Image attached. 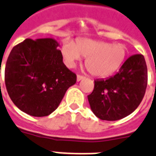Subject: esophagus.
Instances as JSON below:
<instances>
[{
    "label": "esophagus",
    "mask_w": 156,
    "mask_h": 156,
    "mask_svg": "<svg viewBox=\"0 0 156 156\" xmlns=\"http://www.w3.org/2000/svg\"><path fill=\"white\" fill-rule=\"evenodd\" d=\"M85 78V77H83V76H81V75H78L77 76V81L79 82L81 81V80H83V79H84Z\"/></svg>",
    "instance_id": "1"
}]
</instances>
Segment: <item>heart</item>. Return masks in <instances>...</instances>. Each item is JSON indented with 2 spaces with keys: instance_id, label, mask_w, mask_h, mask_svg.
<instances>
[{
  "instance_id": "obj_1",
  "label": "heart",
  "mask_w": 156,
  "mask_h": 156,
  "mask_svg": "<svg viewBox=\"0 0 156 156\" xmlns=\"http://www.w3.org/2000/svg\"><path fill=\"white\" fill-rule=\"evenodd\" d=\"M127 49L123 44H112L104 41L81 39L78 42L65 40L61 54L69 67H74L76 62L86 57L85 65L96 77L104 78L112 74L122 66Z\"/></svg>"
}]
</instances>
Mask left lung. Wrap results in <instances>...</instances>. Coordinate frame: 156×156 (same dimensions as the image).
<instances>
[{
  "mask_svg": "<svg viewBox=\"0 0 156 156\" xmlns=\"http://www.w3.org/2000/svg\"><path fill=\"white\" fill-rule=\"evenodd\" d=\"M147 86V67L142 55L128 58L119 72L94 81L87 96L90 107L99 119L117 121L132 113L142 101Z\"/></svg>",
  "mask_w": 156,
  "mask_h": 156,
  "instance_id": "8db88e82",
  "label": "left lung"
}]
</instances>
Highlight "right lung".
<instances>
[{
	"label": "right lung",
	"instance_id": "right-lung-1",
	"mask_svg": "<svg viewBox=\"0 0 156 156\" xmlns=\"http://www.w3.org/2000/svg\"><path fill=\"white\" fill-rule=\"evenodd\" d=\"M59 44L52 38L26 39L10 51L5 83L11 101L33 116L51 114L77 76L63 62Z\"/></svg>",
	"mask_w": 156,
	"mask_h": 156
}]
</instances>
